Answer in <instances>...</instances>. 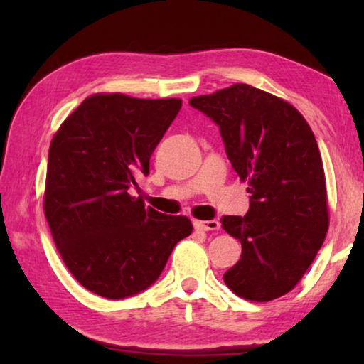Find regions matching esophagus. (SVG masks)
Wrapping results in <instances>:
<instances>
[{
	"label": "esophagus",
	"mask_w": 364,
	"mask_h": 364,
	"mask_svg": "<svg viewBox=\"0 0 364 364\" xmlns=\"http://www.w3.org/2000/svg\"><path fill=\"white\" fill-rule=\"evenodd\" d=\"M193 225L196 230H200V231H217L220 230V221L218 220H194Z\"/></svg>",
	"instance_id": "esophagus-1"
}]
</instances>
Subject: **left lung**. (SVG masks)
I'll list each match as a JSON object with an SVG mask.
<instances>
[{
  "instance_id": "8db88e82",
  "label": "left lung",
  "mask_w": 364,
  "mask_h": 364,
  "mask_svg": "<svg viewBox=\"0 0 364 364\" xmlns=\"http://www.w3.org/2000/svg\"><path fill=\"white\" fill-rule=\"evenodd\" d=\"M189 104L217 123L232 168L249 181V212L221 218L242 245L241 260L223 276L226 286L252 301L278 299L305 274L328 232L315 134L291 104L245 83Z\"/></svg>"
}]
</instances>
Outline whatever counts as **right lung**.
<instances>
[{"label": "right lung", "mask_w": 364, "mask_h": 364, "mask_svg": "<svg viewBox=\"0 0 364 364\" xmlns=\"http://www.w3.org/2000/svg\"><path fill=\"white\" fill-rule=\"evenodd\" d=\"M181 100L93 95L60 125L49 146L45 215L60 257L80 284L127 299L159 279L188 217L146 207L130 188L149 175V159Z\"/></svg>", "instance_id": "1"}]
</instances>
